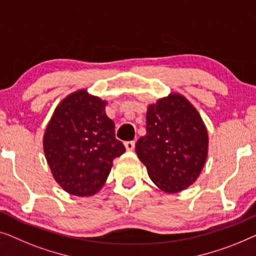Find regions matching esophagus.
Returning <instances> with one entry per match:
<instances>
[{
  "mask_svg": "<svg viewBox=\"0 0 256 256\" xmlns=\"http://www.w3.org/2000/svg\"><path fill=\"white\" fill-rule=\"evenodd\" d=\"M124 145H125V148H126V150H134V147H136L134 142H126Z\"/></svg>",
  "mask_w": 256,
  "mask_h": 256,
  "instance_id": "1",
  "label": "esophagus"
}]
</instances>
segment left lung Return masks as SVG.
<instances>
[{"label": "left lung", "instance_id": "left-lung-1", "mask_svg": "<svg viewBox=\"0 0 256 256\" xmlns=\"http://www.w3.org/2000/svg\"><path fill=\"white\" fill-rule=\"evenodd\" d=\"M208 138L200 114L188 100L170 94L147 108L146 134L136 144L139 160L161 190L174 194L198 178Z\"/></svg>", "mask_w": 256, "mask_h": 256}]
</instances>
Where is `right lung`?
<instances>
[{"instance_id":"add662e5","label":"right lung","mask_w":256,"mask_h":256,"mask_svg":"<svg viewBox=\"0 0 256 256\" xmlns=\"http://www.w3.org/2000/svg\"><path fill=\"white\" fill-rule=\"evenodd\" d=\"M106 100L75 92L56 106L44 134V152L56 181L70 195L102 188L114 158L125 152L106 114Z\"/></svg>"}]
</instances>
